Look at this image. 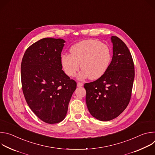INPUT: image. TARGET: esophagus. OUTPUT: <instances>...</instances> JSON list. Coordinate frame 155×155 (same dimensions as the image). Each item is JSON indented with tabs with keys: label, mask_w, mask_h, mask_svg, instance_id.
Masks as SVG:
<instances>
[{
	"label": "esophagus",
	"mask_w": 155,
	"mask_h": 155,
	"mask_svg": "<svg viewBox=\"0 0 155 155\" xmlns=\"http://www.w3.org/2000/svg\"><path fill=\"white\" fill-rule=\"evenodd\" d=\"M83 85V83H81V82H78L77 83V86H82Z\"/></svg>",
	"instance_id": "esophagus-1"
}]
</instances>
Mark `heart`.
<instances>
[{
  "mask_svg": "<svg viewBox=\"0 0 155 155\" xmlns=\"http://www.w3.org/2000/svg\"><path fill=\"white\" fill-rule=\"evenodd\" d=\"M71 54L61 56V64L65 74L74 77L80 68L82 72L79 77L96 80L108 70L112 59L110 48L97 40L79 41L71 48Z\"/></svg>",
  "mask_w": 155,
  "mask_h": 155,
  "instance_id": "1",
  "label": "heart"
}]
</instances>
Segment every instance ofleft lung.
Returning a JSON list of instances; mask_svg holds the SVG:
<instances>
[{
  "instance_id": "1",
  "label": "left lung",
  "mask_w": 155,
  "mask_h": 155,
  "mask_svg": "<svg viewBox=\"0 0 155 155\" xmlns=\"http://www.w3.org/2000/svg\"><path fill=\"white\" fill-rule=\"evenodd\" d=\"M112 60L101 77L84 84L86 102L91 115L100 121L118 117L128 105L132 94L135 71L131 54L118 37L112 36Z\"/></svg>"
}]
</instances>
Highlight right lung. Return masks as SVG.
<instances>
[{
  "mask_svg": "<svg viewBox=\"0 0 155 155\" xmlns=\"http://www.w3.org/2000/svg\"><path fill=\"white\" fill-rule=\"evenodd\" d=\"M65 41L44 38L31 45L21 65L22 90L36 116L48 124L62 121L77 83L62 70L61 52Z\"/></svg>",
  "mask_w": 155,
  "mask_h": 155,
  "instance_id": "add662e5",
  "label": "right lung"
}]
</instances>
